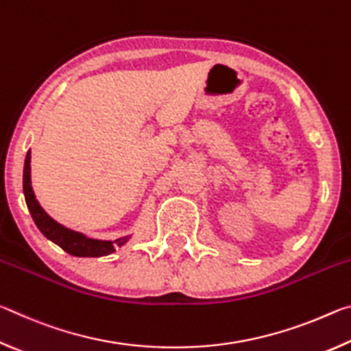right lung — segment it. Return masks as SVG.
<instances>
[{
	"label": "right lung",
	"instance_id": "obj_1",
	"mask_svg": "<svg viewBox=\"0 0 351 351\" xmlns=\"http://www.w3.org/2000/svg\"><path fill=\"white\" fill-rule=\"evenodd\" d=\"M23 190H25V198L27 209L31 212L37 228L41 230L46 239L54 241L56 245L60 246L63 251H66L75 257H102L116 251L117 246H122L128 240V237L117 239L114 241H104L94 240L82 235L74 230L63 228L62 224L54 221L47 213L41 209L38 201L35 199L34 190L31 187V152L26 154L25 171H23Z\"/></svg>",
	"mask_w": 351,
	"mask_h": 351
}]
</instances>
